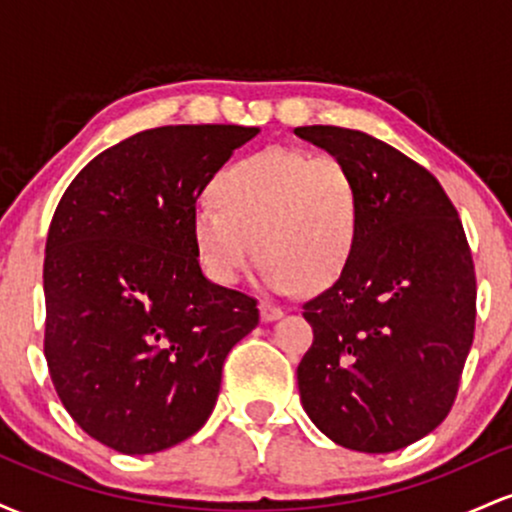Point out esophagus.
<instances>
[{"mask_svg": "<svg viewBox=\"0 0 512 512\" xmlns=\"http://www.w3.org/2000/svg\"><path fill=\"white\" fill-rule=\"evenodd\" d=\"M260 315H262V322H274V320H279L281 315H284V310H281L279 305L262 301L260 303Z\"/></svg>", "mask_w": 512, "mask_h": 512, "instance_id": "esophagus-1", "label": "esophagus"}]
</instances>
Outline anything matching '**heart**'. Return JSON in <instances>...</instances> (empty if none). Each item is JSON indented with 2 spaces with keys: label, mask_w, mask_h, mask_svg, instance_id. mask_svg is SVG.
Returning <instances> with one entry per match:
<instances>
[{
  "label": "heart",
  "mask_w": 512,
  "mask_h": 512,
  "mask_svg": "<svg viewBox=\"0 0 512 512\" xmlns=\"http://www.w3.org/2000/svg\"><path fill=\"white\" fill-rule=\"evenodd\" d=\"M216 204L192 216V236L211 281L233 286L257 250L267 289H327L344 274L361 228V190L342 158L269 146L228 166L211 187Z\"/></svg>",
  "instance_id": "1"
}]
</instances>
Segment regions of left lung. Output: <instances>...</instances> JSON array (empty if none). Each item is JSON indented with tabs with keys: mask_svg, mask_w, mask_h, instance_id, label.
I'll list each match as a JSON object with an SVG mask.
<instances>
[{
	"mask_svg": "<svg viewBox=\"0 0 512 512\" xmlns=\"http://www.w3.org/2000/svg\"><path fill=\"white\" fill-rule=\"evenodd\" d=\"M342 158L361 190L344 274L303 305L298 363L310 421L337 445L395 452L448 416L474 339L477 276L460 216L424 166L358 129L296 127Z\"/></svg>",
	"mask_w": 512,
	"mask_h": 512,
	"instance_id": "8db88e82",
	"label": "left lung"
}]
</instances>
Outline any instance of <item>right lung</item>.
<instances>
[{"mask_svg": "<svg viewBox=\"0 0 512 512\" xmlns=\"http://www.w3.org/2000/svg\"><path fill=\"white\" fill-rule=\"evenodd\" d=\"M257 127L146 129L67 187L45 245V358L91 438L151 455L207 424L228 351L260 322L255 298L199 267L197 199Z\"/></svg>", "mask_w": 512, "mask_h": 512, "instance_id": "1", "label": "right lung"}]
</instances>
